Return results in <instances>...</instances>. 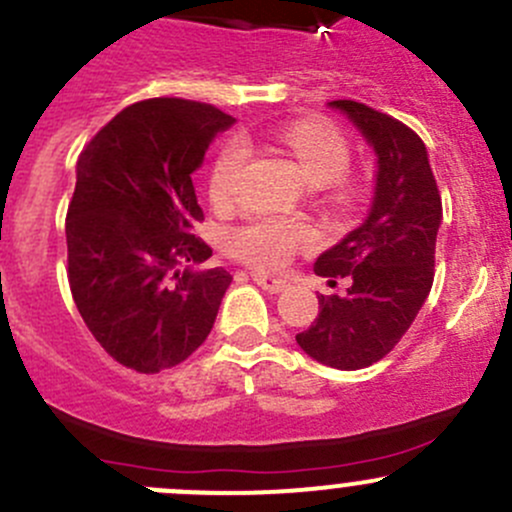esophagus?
I'll return each mask as SVG.
<instances>
[{"instance_id": "esophagus-1", "label": "esophagus", "mask_w": 512, "mask_h": 512, "mask_svg": "<svg viewBox=\"0 0 512 512\" xmlns=\"http://www.w3.org/2000/svg\"><path fill=\"white\" fill-rule=\"evenodd\" d=\"M251 278L258 283V286L263 288V291L268 293H281L283 288L288 286L286 278L281 276H273V273H261V271H251Z\"/></svg>"}]
</instances>
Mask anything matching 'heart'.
<instances>
[{"label": "heart", "mask_w": 512, "mask_h": 512, "mask_svg": "<svg viewBox=\"0 0 512 512\" xmlns=\"http://www.w3.org/2000/svg\"><path fill=\"white\" fill-rule=\"evenodd\" d=\"M303 176L313 186H331L346 176L351 151L341 131L321 119L291 121L278 131ZM249 159V144L244 136H231L221 146L209 176L211 199L226 204L234 196L241 166ZM313 244V234L306 224L288 219H256L231 234V251L258 268H281L301 249Z\"/></svg>", "instance_id": "1"}]
</instances>
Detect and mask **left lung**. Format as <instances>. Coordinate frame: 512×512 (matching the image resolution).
Segmentation results:
<instances>
[{
  "mask_svg": "<svg viewBox=\"0 0 512 512\" xmlns=\"http://www.w3.org/2000/svg\"><path fill=\"white\" fill-rule=\"evenodd\" d=\"M376 154L371 211L358 229L316 258L313 271L343 296H318V316L298 333L303 353L338 371L381 361L416 321L433 286L435 236L443 221L426 144L393 116L351 99L328 101Z\"/></svg>",
  "mask_w": 512,
  "mask_h": 512,
  "instance_id": "obj_1",
  "label": "left lung"
}]
</instances>
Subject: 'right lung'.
<instances>
[{
  "label": "right lung",
  "mask_w": 512,
  "mask_h": 512,
  "mask_svg": "<svg viewBox=\"0 0 512 512\" xmlns=\"http://www.w3.org/2000/svg\"><path fill=\"white\" fill-rule=\"evenodd\" d=\"M234 116L186 99L126 106L79 154L67 214L69 286L91 336L121 366H179L211 333L231 273L211 249L191 174Z\"/></svg>",
  "instance_id": "add662e5"
}]
</instances>
